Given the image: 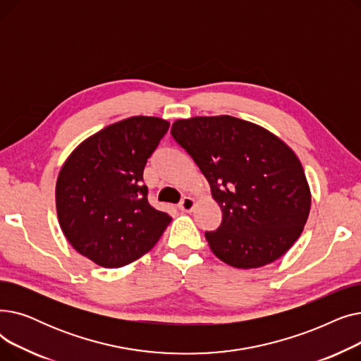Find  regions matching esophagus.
Instances as JSON below:
<instances>
[{"instance_id":"34e87169","label":"esophagus","mask_w":361,"mask_h":361,"mask_svg":"<svg viewBox=\"0 0 361 361\" xmlns=\"http://www.w3.org/2000/svg\"><path fill=\"white\" fill-rule=\"evenodd\" d=\"M193 207H195V200L190 196H184L178 203V209L183 212H192Z\"/></svg>"}]
</instances>
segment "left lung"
Returning a JSON list of instances; mask_svg holds the SVG:
<instances>
[{"label": "left lung", "mask_w": 361, "mask_h": 361, "mask_svg": "<svg viewBox=\"0 0 361 361\" xmlns=\"http://www.w3.org/2000/svg\"><path fill=\"white\" fill-rule=\"evenodd\" d=\"M171 136L199 166L222 211L218 228L204 233L216 257L252 269L288 252L312 199L305 171L286 143L230 116L177 120Z\"/></svg>", "instance_id": "1"}]
</instances>
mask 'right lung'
Instances as JSON below:
<instances>
[{"instance_id": "add662e5", "label": "right lung", "mask_w": 361, "mask_h": 361, "mask_svg": "<svg viewBox=\"0 0 361 361\" xmlns=\"http://www.w3.org/2000/svg\"><path fill=\"white\" fill-rule=\"evenodd\" d=\"M157 117L111 124L73 150L55 188L56 214L73 247L104 268L149 252L171 222L152 207L143 169L168 131Z\"/></svg>"}]
</instances>
